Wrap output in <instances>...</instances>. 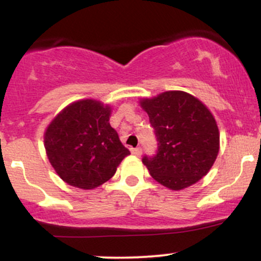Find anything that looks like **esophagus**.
Instances as JSON below:
<instances>
[{"instance_id": "1", "label": "esophagus", "mask_w": 261, "mask_h": 261, "mask_svg": "<svg viewBox=\"0 0 261 261\" xmlns=\"http://www.w3.org/2000/svg\"><path fill=\"white\" fill-rule=\"evenodd\" d=\"M131 152H133V154L136 155V157H140L141 153H142V148H141V147L133 148V149H131Z\"/></svg>"}]
</instances>
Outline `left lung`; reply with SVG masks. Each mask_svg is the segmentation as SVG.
Returning a JSON list of instances; mask_svg holds the SVG:
<instances>
[{
  "label": "left lung",
  "instance_id": "8db88e82",
  "mask_svg": "<svg viewBox=\"0 0 261 261\" xmlns=\"http://www.w3.org/2000/svg\"><path fill=\"white\" fill-rule=\"evenodd\" d=\"M141 107L148 114L158 142L155 154L142 158L153 179L181 190L207 174L220 148L216 120L207 108L181 91L143 99Z\"/></svg>",
  "mask_w": 261,
  "mask_h": 261
}]
</instances>
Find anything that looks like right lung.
I'll return each instance as SVG.
<instances>
[{"label": "right lung", "mask_w": 261, "mask_h": 261, "mask_svg": "<svg viewBox=\"0 0 261 261\" xmlns=\"http://www.w3.org/2000/svg\"><path fill=\"white\" fill-rule=\"evenodd\" d=\"M109 116V106L79 100L65 108L46 128L47 158L67 184L80 189L99 187L130 154L110 126Z\"/></svg>", "instance_id": "right-lung-1"}]
</instances>
